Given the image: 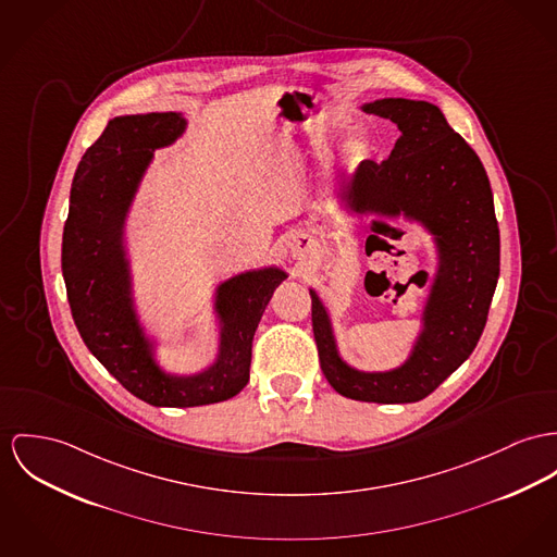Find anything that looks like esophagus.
Listing matches in <instances>:
<instances>
[{
	"mask_svg": "<svg viewBox=\"0 0 557 557\" xmlns=\"http://www.w3.org/2000/svg\"><path fill=\"white\" fill-rule=\"evenodd\" d=\"M290 252H293V257L295 258H305L307 255H311V252H313V239H311L309 235L300 233V235H297V237L293 239Z\"/></svg>",
	"mask_w": 557,
	"mask_h": 557,
	"instance_id": "esophagus-1",
	"label": "esophagus"
}]
</instances>
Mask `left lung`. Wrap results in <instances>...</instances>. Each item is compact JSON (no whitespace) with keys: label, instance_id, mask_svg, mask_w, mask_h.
<instances>
[{"label":"left lung","instance_id":"left-lung-1","mask_svg":"<svg viewBox=\"0 0 557 557\" xmlns=\"http://www.w3.org/2000/svg\"><path fill=\"white\" fill-rule=\"evenodd\" d=\"M364 112L396 123L400 137L385 161L358 165L347 184V206L354 212H405L424 222L436 237L441 264L424 331L403 367L387 373L347 367L329 313L311 290L313 337L324 377L345 398L416 403L443 384L479 342L500 273V233L487 173L436 106L380 99Z\"/></svg>","mask_w":557,"mask_h":557}]
</instances>
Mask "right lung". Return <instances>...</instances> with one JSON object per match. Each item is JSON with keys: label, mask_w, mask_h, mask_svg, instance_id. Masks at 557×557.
<instances>
[{"label": "right lung", "mask_w": 557, "mask_h": 557, "mask_svg": "<svg viewBox=\"0 0 557 557\" xmlns=\"http://www.w3.org/2000/svg\"><path fill=\"white\" fill-rule=\"evenodd\" d=\"M184 127L175 112L110 121L74 175L61 248L67 300L83 342L123 387L154 407H199L239 394L250 380L260 315L286 280L280 269H262L220 284L215 311L222 343L214 367L195 377H172L159 369L131 300L123 222L152 150L170 146Z\"/></svg>", "instance_id": "right-lung-1"}]
</instances>
